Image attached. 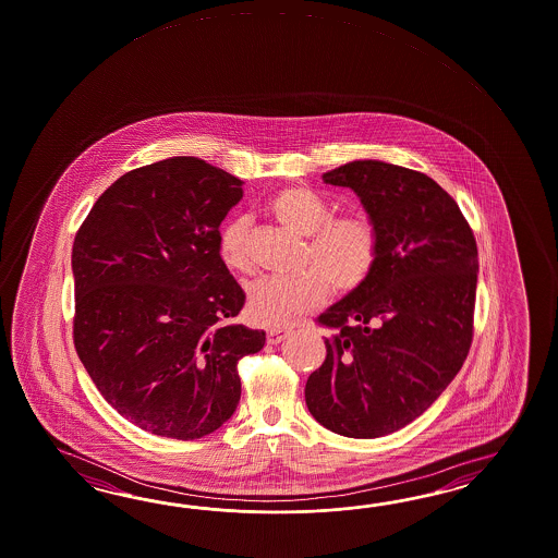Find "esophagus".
Listing matches in <instances>:
<instances>
[{"mask_svg": "<svg viewBox=\"0 0 558 558\" xmlns=\"http://www.w3.org/2000/svg\"><path fill=\"white\" fill-rule=\"evenodd\" d=\"M288 337H290V330H288V328H270L268 335H266V339H268L270 344H280V342L288 339Z\"/></svg>", "mask_w": 558, "mask_h": 558, "instance_id": "34e87169", "label": "esophagus"}]
</instances>
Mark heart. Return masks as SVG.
Wrapping results in <instances>:
<instances>
[{"instance_id":"1","label":"heart","mask_w":558,"mask_h":558,"mask_svg":"<svg viewBox=\"0 0 558 558\" xmlns=\"http://www.w3.org/2000/svg\"><path fill=\"white\" fill-rule=\"evenodd\" d=\"M268 209L286 230L308 238L306 270L294 278H259L247 288V316L259 327L280 328L300 314L318 308L332 286L335 294L349 296L367 282L377 266L380 238L365 216L332 218V207L316 191L292 185L276 191ZM250 223L235 218L219 233V258L231 272H250Z\"/></svg>"}]
</instances>
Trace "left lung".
Wrapping results in <instances>:
<instances>
[{"mask_svg":"<svg viewBox=\"0 0 558 558\" xmlns=\"http://www.w3.org/2000/svg\"><path fill=\"white\" fill-rule=\"evenodd\" d=\"M353 190L377 226V266L318 316L327 359L306 380L314 420L347 437L393 434L462 368L474 335L477 247L448 191L420 171L353 161L323 175Z\"/></svg>","mask_w":558,"mask_h":558,"instance_id":"1","label":"left lung"}]
</instances>
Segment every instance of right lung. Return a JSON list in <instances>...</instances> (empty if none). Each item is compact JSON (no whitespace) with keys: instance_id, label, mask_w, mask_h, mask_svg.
<instances>
[{"instance_id":"1","label":"right lung","mask_w":558,"mask_h":558,"mask_svg":"<svg viewBox=\"0 0 558 558\" xmlns=\"http://www.w3.org/2000/svg\"><path fill=\"white\" fill-rule=\"evenodd\" d=\"M242 181L197 157L117 179L72 245L74 347L110 408L136 427L199 439L240 403L238 361L264 330L235 325L245 294L219 258Z\"/></svg>"}]
</instances>
